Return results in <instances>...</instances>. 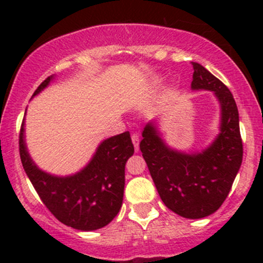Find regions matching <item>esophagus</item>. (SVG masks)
<instances>
[{
    "label": "esophagus",
    "instance_id": "esophagus-1",
    "mask_svg": "<svg viewBox=\"0 0 263 263\" xmlns=\"http://www.w3.org/2000/svg\"><path fill=\"white\" fill-rule=\"evenodd\" d=\"M132 139V142H134V146H135V150H139V144H140V136L137 134H134L131 136Z\"/></svg>",
    "mask_w": 263,
    "mask_h": 263
}]
</instances>
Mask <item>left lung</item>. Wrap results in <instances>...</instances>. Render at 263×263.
Instances as JSON below:
<instances>
[{
	"label": "left lung",
	"instance_id": "left-lung-1",
	"mask_svg": "<svg viewBox=\"0 0 263 263\" xmlns=\"http://www.w3.org/2000/svg\"><path fill=\"white\" fill-rule=\"evenodd\" d=\"M193 91H213L220 105L219 134L200 151L171 147L156 121L146 123L140 150L164 205L185 219L214 214L229 195L243 159L239 113L232 92L200 63L192 62Z\"/></svg>",
	"mask_w": 263,
	"mask_h": 263
}]
</instances>
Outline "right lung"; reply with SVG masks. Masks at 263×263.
Segmentation results:
<instances>
[{"mask_svg":"<svg viewBox=\"0 0 263 263\" xmlns=\"http://www.w3.org/2000/svg\"><path fill=\"white\" fill-rule=\"evenodd\" d=\"M46 79L33 98L54 80ZM26 115V110H25ZM20 158L24 171L47 209L67 227L91 232L109 224L123 201L124 165L134 155L129 132L103 140L89 163L70 176H55L39 168L25 141V119L20 129Z\"/></svg>","mask_w":263,"mask_h":263,"instance_id":"1","label":"right lung"}]
</instances>
